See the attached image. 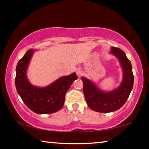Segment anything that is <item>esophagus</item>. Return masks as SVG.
<instances>
[{"label":"esophagus","instance_id":"obj_1","mask_svg":"<svg viewBox=\"0 0 149 149\" xmlns=\"http://www.w3.org/2000/svg\"><path fill=\"white\" fill-rule=\"evenodd\" d=\"M84 74V71H83L82 69L81 68H77L76 70V74L77 75L78 77H80L81 75Z\"/></svg>","mask_w":149,"mask_h":149}]
</instances>
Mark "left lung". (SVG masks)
Returning <instances> with one entry per match:
<instances>
[{
  "label": "left lung",
  "mask_w": 149,
  "mask_h": 149,
  "mask_svg": "<svg viewBox=\"0 0 149 149\" xmlns=\"http://www.w3.org/2000/svg\"><path fill=\"white\" fill-rule=\"evenodd\" d=\"M111 54L119 60L123 70V78L120 85L110 91H104L91 80L82 77L84 83V93L88 107L98 112L108 113L117 110L125 104L133 86L132 65L125 52L118 48L111 47Z\"/></svg>",
  "instance_id": "obj_1"
}]
</instances>
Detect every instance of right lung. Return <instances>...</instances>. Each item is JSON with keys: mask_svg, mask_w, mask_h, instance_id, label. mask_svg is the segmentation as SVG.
Returning <instances> with one entry per match:
<instances>
[{"mask_svg": "<svg viewBox=\"0 0 149 149\" xmlns=\"http://www.w3.org/2000/svg\"><path fill=\"white\" fill-rule=\"evenodd\" d=\"M35 51L33 49L28 50L17 62L16 88L25 104L33 112L39 114H52L63 107L65 93L77 76L74 72L60 77L43 87L32 85L27 79V70Z\"/></svg>", "mask_w": 149, "mask_h": 149, "instance_id": "right-lung-1", "label": "right lung"}]
</instances>
